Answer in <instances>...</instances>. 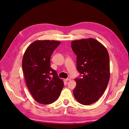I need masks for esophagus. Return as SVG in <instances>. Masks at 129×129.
Here are the masks:
<instances>
[{
    "label": "esophagus",
    "mask_w": 129,
    "mask_h": 129,
    "mask_svg": "<svg viewBox=\"0 0 129 129\" xmlns=\"http://www.w3.org/2000/svg\"><path fill=\"white\" fill-rule=\"evenodd\" d=\"M71 80V79L70 77H68V78H67V79H65L64 80L66 81H70Z\"/></svg>",
    "instance_id": "esophagus-1"
}]
</instances>
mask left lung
<instances>
[{
	"label": "left lung",
	"instance_id": "left-lung-1",
	"mask_svg": "<svg viewBox=\"0 0 129 129\" xmlns=\"http://www.w3.org/2000/svg\"><path fill=\"white\" fill-rule=\"evenodd\" d=\"M72 48L77 56V69L82 76L75 79L74 97L81 104H91L102 96L109 83L110 74L108 50L92 38L72 41Z\"/></svg>",
	"mask_w": 129,
	"mask_h": 129
}]
</instances>
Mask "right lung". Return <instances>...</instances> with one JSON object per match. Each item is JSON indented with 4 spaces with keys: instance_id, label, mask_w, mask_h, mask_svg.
Masks as SVG:
<instances>
[{
    "instance_id": "right-lung-1",
    "label": "right lung",
    "mask_w": 129,
    "mask_h": 129,
    "mask_svg": "<svg viewBox=\"0 0 129 129\" xmlns=\"http://www.w3.org/2000/svg\"><path fill=\"white\" fill-rule=\"evenodd\" d=\"M60 44L54 40H37L32 43L24 54L22 67L26 85L37 102L52 103L59 97L63 81L50 67V56Z\"/></svg>"
}]
</instances>
